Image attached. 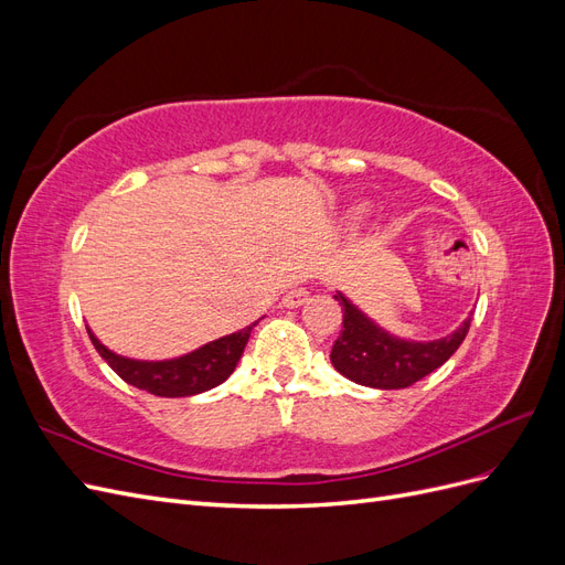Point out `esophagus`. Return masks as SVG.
<instances>
[{
  "instance_id": "34e87169",
  "label": "esophagus",
  "mask_w": 565,
  "mask_h": 565,
  "mask_svg": "<svg viewBox=\"0 0 565 565\" xmlns=\"http://www.w3.org/2000/svg\"><path fill=\"white\" fill-rule=\"evenodd\" d=\"M306 301H309V289H303V287L289 289V292H287L285 299H282V303L287 306V309H297V306H301V303H306Z\"/></svg>"
}]
</instances>
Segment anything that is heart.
Segmentation results:
<instances>
[{
  "label": "heart",
  "mask_w": 565,
  "mask_h": 565,
  "mask_svg": "<svg viewBox=\"0 0 565 565\" xmlns=\"http://www.w3.org/2000/svg\"><path fill=\"white\" fill-rule=\"evenodd\" d=\"M367 216V207L365 204H355V207H351L349 210V214H347V218H349V224L351 226H358L361 224V221Z\"/></svg>",
  "instance_id": "obj_1"
}]
</instances>
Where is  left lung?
Returning <instances> with one entry per match:
<instances>
[{
  "label": "left lung",
  "mask_w": 565,
  "mask_h": 565,
  "mask_svg": "<svg viewBox=\"0 0 565 565\" xmlns=\"http://www.w3.org/2000/svg\"><path fill=\"white\" fill-rule=\"evenodd\" d=\"M334 299L344 311V330L334 341L330 361L347 380L370 388H407L438 370L465 341L471 316L459 328L434 341L401 339L386 332L344 295Z\"/></svg>",
  "instance_id": "8db88e82"
}]
</instances>
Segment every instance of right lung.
<instances>
[{"instance_id":"1","label":"right lung","mask_w":565,"mask_h":565,"mask_svg":"<svg viewBox=\"0 0 565 565\" xmlns=\"http://www.w3.org/2000/svg\"><path fill=\"white\" fill-rule=\"evenodd\" d=\"M254 324L256 322H252L249 328L241 332L218 337L210 341V344H204L185 355L167 358V361H136V358L119 355L100 344L92 328H87V332L100 358H104L127 384L143 388L152 393V396L185 398L210 391L231 377L247 347Z\"/></svg>"}]
</instances>
